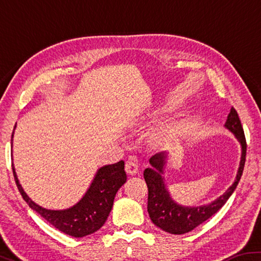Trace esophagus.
<instances>
[{
	"mask_svg": "<svg viewBox=\"0 0 261 261\" xmlns=\"http://www.w3.org/2000/svg\"><path fill=\"white\" fill-rule=\"evenodd\" d=\"M125 170L129 175H136L138 173V163L130 159V160H127L125 163Z\"/></svg>",
	"mask_w": 261,
	"mask_h": 261,
	"instance_id": "obj_1",
	"label": "esophagus"
}]
</instances>
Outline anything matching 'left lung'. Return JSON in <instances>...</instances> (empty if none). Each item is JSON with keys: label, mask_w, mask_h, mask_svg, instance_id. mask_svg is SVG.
<instances>
[{"label": "left lung", "mask_w": 261, "mask_h": 261, "mask_svg": "<svg viewBox=\"0 0 261 261\" xmlns=\"http://www.w3.org/2000/svg\"><path fill=\"white\" fill-rule=\"evenodd\" d=\"M226 127L230 130L237 140L242 145V158L240 163V169L236 176V180L222 196L211 202L208 205L199 207H184L179 206L171 199L168 193L165 182L161 174H163L166 165V154L160 153L149 159L151 168L144 170V178L147 184L148 198H147V211L152 222L162 230L174 235H182V233L193 230L211 216H213L226 201L229 199L232 192L235 191L238 182L242 177L244 170L245 156H246V139L243 130L242 123L235 108L230 109L228 115Z\"/></svg>", "instance_id": "8db88e82"}]
</instances>
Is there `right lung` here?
<instances>
[{
  "label": "right lung",
  "mask_w": 261,
  "mask_h": 261,
  "mask_svg": "<svg viewBox=\"0 0 261 261\" xmlns=\"http://www.w3.org/2000/svg\"><path fill=\"white\" fill-rule=\"evenodd\" d=\"M12 137H14V132L11 135V144ZM11 166L17 188H18L23 199L28 202L31 208L40 214L47 222L53 224L60 231L72 237L91 235L103 226L110 211H112L116 192L126 182L124 161L121 160L114 165L105 166L98 170L90 189L87 190L82 200H79L76 205L68 210L50 211L42 208L41 206L37 205L30 199L28 194L24 192L23 188L20 187L15 173L14 165Z\"/></svg>",
  "instance_id": "right-lung-1"
}]
</instances>
